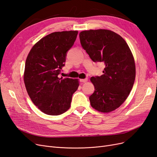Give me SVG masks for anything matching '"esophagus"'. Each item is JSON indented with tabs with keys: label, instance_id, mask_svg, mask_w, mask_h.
Segmentation results:
<instances>
[{
	"label": "esophagus",
	"instance_id": "obj_1",
	"mask_svg": "<svg viewBox=\"0 0 157 157\" xmlns=\"http://www.w3.org/2000/svg\"><path fill=\"white\" fill-rule=\"evenodd\" d=\"M80 81L81 82H86L88 81L87 78H84V79H80Z\"/></svg>",
	"mask_w": 157,
	"mask_h": 157
}]
</instances>
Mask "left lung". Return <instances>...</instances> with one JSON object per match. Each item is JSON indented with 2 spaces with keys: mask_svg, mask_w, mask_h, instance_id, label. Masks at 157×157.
I'll return each instance as SVG.
<instances>
[{
  "mask_svg": "<svg viewBox=\"0 0 157 157\" xmlns=\"http://www.w3.org/2000/svg\"><path fill=\"white\" fill-rule=\"evenodd\" d=\"M81 46L94 62H103L100 77H91L95 88L90 96L96 111L109 113L119 107L129 96L136 78L134 58L126 42L107 29L83 31L79 34Z\"/></svg>",
  "mask_w": 157,
  "mask_h": 157,
  "instance_id": "left-lung-1",
  "label": "left lung"
}]
</instances>
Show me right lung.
Returning <instances> with one entry per match:
<instances>
[{"instance_id":"1","label":"right lung","mask_w":157,"mask_h":157,"mask_svg":"<svg viewBox=\"0 0 157 157\" xmlns=\"http://www.w3.org/2000/svg\"><path fill=\"white\" fill-rule=\"evenodd\" d=\"M77 34L78 31L50 33L38 41L27 57L23 80L27 94L46 115L67 111L78 88V79L58 77Z\"/></svg>"}]
</instances>
